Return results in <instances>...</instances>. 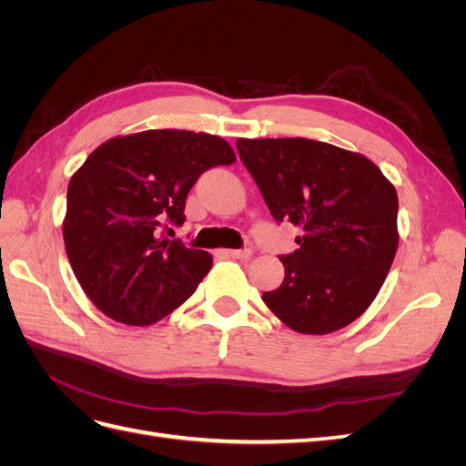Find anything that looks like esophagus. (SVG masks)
<instances>
[{
  "mask_svg": "<svg viewBox=\"0 0 466 466\" xmlns=\"http://www.w3.org/2000/svg\"><path fill=\"white\" fill-rule=\"evenodd\" d=\"M218 255L228 257V258H250L252 257V250L250 248H238V250L221 248V250H218Z\"/></svg>",
  "mask_w": 466,
  "mask_h": 466,
  "instance_id": "1",
  "label": "esophagus"
}]
</instances>
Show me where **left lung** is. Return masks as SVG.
Listing matches in <instances>:
<instances>
[{
  "label": "left lung",
  "instance_id": "left-lung-1",
  "mask_svg": "<svg viewBox=\"0 0 466 466\" xmlns=\"http://www.w3.org/2000/svg\"><path fill=\"white\" fill-rule=\"evenodd\" d=\"M237 149L272 218L303 229L264 303L303 334L344 329L371 305L397 255V190L368 157L315 139L241 137Z\"/></svg>",
  "mask_w": 466,
  "mask_h": 466
}]
</instances>
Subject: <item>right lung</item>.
<instances>
[{"mask_svg": "<svg viewBox=\"0 0 466 466\" xmlns=\"http://www.w3.org/2000/svg\"><path fill=\"white\" fill-rule=\"evenodd\" d=\"M231 163L235 153L218 136L147 130L108 139L81 165L67 187L64 243L83 291L106 317L146 327L196 291L211 257L159 229L180 228L194 182Z\"/></svg>", "mask_w": 466, "mask_h": 466, "instance_id": "obj_1", "label": "right lung"}]
</instances>
